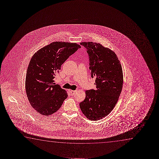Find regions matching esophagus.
<instances>
[{
	"mask_svg": "<svg viewBox=\"0 0 159 159\" xmlns=\"http://www.w3.org/2000/svg\"><path fill=\"white\" fill-rule=\"evenodd\" d=\"M70 93L71 94V96H73L75 93V92H76V91H70Z\"/></svg>",
	"mask_w": 159,
	"mask_h": 159,
	"instance_id": "34e87169",
	"label": "esophagus"
}]
</instances>
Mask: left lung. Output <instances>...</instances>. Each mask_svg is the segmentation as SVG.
Instances as JSON below:
<instances>
[{
  "mask_svg": "<svg viewBox=\"0 0 159 159\" xmlns=\"http://www.w3.org/2000/svg\"><path fill=\"white\" fill-rule=\"evenodd\" d=\"M80 44L89 55L96 89L86 91L85 99L79 106L89 120H97L108 115L117 102L123 82L122 66L115 53L102 44L91 42Z\"/></svg>",
  "mask_w": 159,
  "mask_h": 159,
  "instance_id": "left-lung-1",
  "label": "left lung"
}]
</instances>
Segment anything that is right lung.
Segmentation results:
<instances>
[{"label":"right lung","instance_id":"right-lung-1","mask_svg":"<svg viewBox=\"0 0 159 159\" xmlns=\"http://www.w3.org/2000/svg\"><path fill=\"white\" fill-rule=\"evenodd\" d=\"M80 48L76 43L54 42L33 55L26 72L25 89L31 105L39 113L51 115L67 98L66 91L55 84L54 79L61 65Z\"/></svg>","mask_w":159,"mask_h":159}]
</instances>
